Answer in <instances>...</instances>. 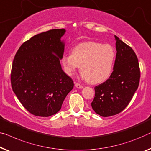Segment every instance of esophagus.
Returning a JSON list of instances; mask_svg holds the SVG:
<instances>
[{"instance_id":"1","label":"esophagus","mask_w":151,"mask_h":151,"mask_svg":"<svg viewBox=\"0 0 151 151\" xmlns=\"http://www.w3.org/2000/svg\"><path fill=\"white\" fill-rule=\"evenodd\" d=\"M75 86H76V88H83V86H82V85L80 84L79 83H76Z\"/></svg>"}]
</instances>
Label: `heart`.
<instances>
[{"label": "heart", "mask_w": 151, "mask_h": 151, "mask_svg": "<svg viewBox=\"0 0 151 151\" xmlns=\"http://www.w3.org/2000/svg\"><path fill=\"white\" fill-rule=\"evenodd\" d=\"M115 52L108 44L85 42L76 45L71 55H64L61 64L67 76H73L80 67L83 78L93 84H99L110 77L115 60Z\"/></svg>", "instance_id": "b5f03b06"}]
</instances>
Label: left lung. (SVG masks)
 Segmentation results:
<instances>
[{
	"label": "left lung",
	"instance_id": "left-lung-1",
	"mask_svg": "<svg viewBox=\"0 0 151 151\" xmlns=\"http://www.w3.org/2000/svg\"><path fill=\"white\" fill-rule=\"evenodd\" d=\"M114 37L116 55L114 70L109 79L95 87V97L91 103L93 110L104 117L117 114L128 106L140 78L134 51L117 36Z\"/></svg>",
	"mask_w": 151,
	"mask_h": 151
}]
</instances>
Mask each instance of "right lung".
Listing matches in <instances>:
<instances>
[{
	"label": "right lung",
	"instance_id": "obj_1",
	"mask_svg": "<svg viewBox=\"0 0 151 151\" xmlns=\"http://www.w3.org/2000/svg\"><path fill=\"white\" fill-rule=\"evenodd\" d=\"M65 30L52 29L25 41L13 61L11 83L13 91L32 114L47 117L61 109L73 88V81L61 67Z\"/></svg>",
	"mask_w": 151,
	"mask_h": 151
}]
</instances>
